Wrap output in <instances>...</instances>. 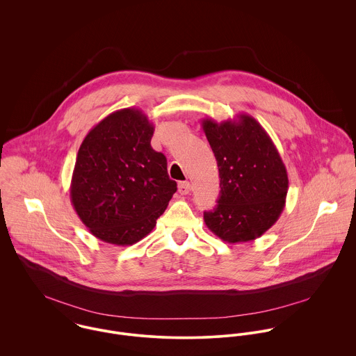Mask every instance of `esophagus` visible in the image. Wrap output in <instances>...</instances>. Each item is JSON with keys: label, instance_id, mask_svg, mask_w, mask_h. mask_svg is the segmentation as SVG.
Returning <instances> with one entry per match:
<instances>
[{"label": "esophagus", "instance_id": "1", "mask_svg": "<svg viewBox=\"0 0 356 356\" xmlns=\"http://www.w3.org/2000/svg\"><path fill=\"white\" fill-rule=\"evenodd\" d=\"M178 192L181 195H188L191 192V182L188 181H184V182H179L178 185Z\"/></svg>", "mask_w": 356, "mask_h": 356}]
</instances>
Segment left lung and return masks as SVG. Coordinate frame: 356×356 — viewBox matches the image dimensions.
Returning <instances> with one entry per match:
<instances>
[{
    "label": "left lung",
    "mask_w": 356,
    "mask_h": 356,
    "mask_svg": "<svg viewBox=\"0 0 356 356\" xmlns=\"http://www.w3.org/2000/svg\"><path fill=\"white\" fill-rule=\"evenodd\" d=\"M215 154L220 195L204 212L207 227L220 240L247 243L264 234L284 211L289 179L273 140L247 113L220 123L202 122Z\"/></svg>",
    "instance_id": "8db88e82"
}]
</instances>
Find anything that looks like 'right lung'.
<instances>
[{
	"label": "right lung",
	"instance_id": "obj_1",
	"mask_svg": "<svg viewBox=\"0 0 356 356\" xmlns=\"http://www.w3.org/2000/svg\"><path fill=\"white\" fill-rule=\"evenodd\" d=\"M153 131L141 109L123 108L105 116L79 147L71 203L104 243L133 245L143 240L177 192L165 156L151 147Z\"/></svg>",
	"mask_w": 356,
	"mask_h": 356
}]
</instances>
